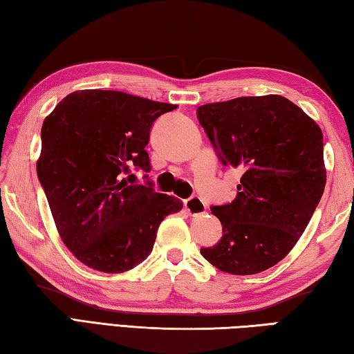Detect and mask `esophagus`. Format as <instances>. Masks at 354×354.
Instances as JSON below:
<instances>
[{"label":"esophagus","instance_id":"34e87169","mask_svg":"<svg viewBox=\"0 0 354 354\" xmlns=\"http://www.w3.org/2000/svg\"><path fill=\"white\" fill-rule=\"evenodd\" d=\"M183 206H185V209L188 211L191 216H198V214H203L205 209H206L205 203H203L202 200H200L198 197H191V198H186L185 202H183Z\"/></svg>","mask_w":354,"mask_h":354}]
</instances>
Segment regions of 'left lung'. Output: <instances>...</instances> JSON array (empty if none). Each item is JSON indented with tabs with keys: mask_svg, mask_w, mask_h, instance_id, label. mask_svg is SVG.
<instances>
[{
	"mask_svg": "<svg viewBox=\"0 0 354 354\" xmlns=\"http://www.w3.org/2000/svg\"><path fill=\"white\" fill-rule=\"evenodd\" d=\"M197 118L225 166L243 172L237 196L212 206L223 236L200 252L220 271L257 274L288 254L324 194V137L282 95L198 106Z\"/></svg>",
	"mask_w": 354,
	"mask_h": 354,
	"instance_id": "obj_1",
	"label": "left lung"
}]
</instances>
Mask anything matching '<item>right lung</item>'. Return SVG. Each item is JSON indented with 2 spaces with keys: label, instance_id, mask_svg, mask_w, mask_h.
<instances>
[{
  "label": "right lung",
  "instance_id": "1",
  "mask_svg": "<svg viewBox=\"0 0 354 354\" xmlns=\"http://www.w3.org/2000/svg\"><path fill=\"white\" fill-rule=\"evenodd\" d=\"M177 104L118 91L84 89L44 118L37 174L57 231L92 270L129 271L149 256L162 220L182 200L129 182L132 166L151 169L152 123Z\"/></svg>",
  "mask_w": 354,
  "mask_h": 354
}]
</instances>
